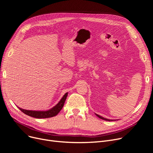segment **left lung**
<instances>
[{"mask_svg":"<svg viewBox=\"0 0 153 153\" xmlns=\"http://www.w3.org/2000/svg\"><path fill=\"white\" fill-rule=\"evenodd\" d=\"M95 115H97L99 118H101L102 120H105V121H114V120H109V119H107V118H103V117H101V116H100L99 115H97V114H95Z\"/></svg>","mask_w":153,"mask_h":153,"instance_id":"left-lung-1","label":"left lung"}]
</instances>
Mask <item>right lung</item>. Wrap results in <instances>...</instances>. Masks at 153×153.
Returning a JSON list of instances; mask_svg holds the SVG:
<instances>
[{
  "mask_svg": "<svg viewBox=\"0 0 153 153\" xmlns=\"http://www.w3.org/2000/svg\"><path fill=\"white\" fill-rule=\"evenodd\" d=\"M68 93L66 92L64 95L63 97L61 98L60 101L56 104V105L51 108L50 110H48L46 111H35V110H28L22 109L20 107H18L23 113L25 114L36 118H50L57 115L61 110L62 108L64 102L66 99Z\"/></svg>",
  "mask_w": 153,
  "mask_h": 153,
  "instance_id": "add662e5",
  "label": "right lung"
}]
</instances>
